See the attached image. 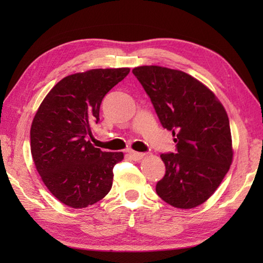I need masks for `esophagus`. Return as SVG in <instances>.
I'll return each instance as SVG.
<instances>
[{"instance_id":"esophagus-1","label":"esophagus","mask_w":263,"mask_h":263,"mask_svg":"<svg viewBox=\"0 0 263 263\" xmlns=\"http://www.w3.org/2000/svg\"><path fill=\"white\" fill-rule=\"evenodd\" d=\"M127 153H128V155L131 156L132 159H135V160L141 159L144 156L143 153H137V152H133V150H127Z\"/></svg>"}]
</instances>
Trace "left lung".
Listing matches in <instances>:
<instances>
[{
  "label": "left lung",
  "mask_w": 263,
  "mask_h": 263,
  "mask_svg": "<svg viewBox=\"0 0 263 263\" xmlns=\"http://www.w3.org/2000/svg\"><path fill=\"white\" fill-rule=\"evenodd\" d=\"M176 153L161 154L166 173L156 185L165 202L181 209L202 204L219 186L233 160L230 121L210 89L185 72L157 65L132 70Z\"/></svg>",
  "instance_id": "8db88e82"
}]
</instances>
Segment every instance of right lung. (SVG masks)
Instances as JSON below:
<instances>
[{
    "label": "right lung",
    "instance_id": "add662e5",
    "mask_svg": "<svg viewBox=\"0 0 263 263\" xmlns=\"http://www.w3.org/2000/svg\"><path fill=\"white\" fill-rule=\"evenodd\" d=\"M130 69H93L63 78L47 93L33 117L30 149L44 184L71 208H86L109 192L113 168L123 153L95 148L91 136L102 100Z\"/></svg>",
    "mask_w": 263,
    "mask_h": 263
}]
</instances>
